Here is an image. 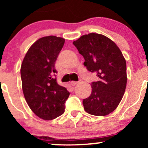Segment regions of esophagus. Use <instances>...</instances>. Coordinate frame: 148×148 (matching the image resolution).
<instances>
[{"label": "esophagus", "mask_w": 148, "mask_h": 148, "mask_svg": "<svg viewBox=\"0 0 148 148\" xmlns=\"http://www.w3.org/2000/svg\"><path fill=\"white\" fill-rule=\"evenodd\" d=\"M70 84L72 85V86H75L78 84V82H76V81H72V82L70 83Z\"/></svg>", "instance_id": "esophagus-1"}]
</instances>
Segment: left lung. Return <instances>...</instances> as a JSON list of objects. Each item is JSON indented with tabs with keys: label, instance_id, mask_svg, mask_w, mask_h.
<instances>
[{
	"label": "left lung",
	"instance_id": "1",
	"mask_svg": "<svg viewBox=\"0 0 148 148\" xmlns=\"http://www.w3.org/2000/svg\"><path fill=\"white\" fill-rule=\"evenodd\" d=\"M73 44L84 56L88 70L99 77L91 84L90 95L83 100L85 111L97 116L107 115L118 107L125 94L126 60L115 42L101 34L84 35Z\"/></svg>",
	"mask_w": 148,
	"mask_h": 148
}]
</instances>
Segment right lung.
Segmentation results:
<instances>
[{
	"label": "right lung",
	"instance_id": "add662e5",
	"mask_svg": "<svg viewBox=\"0 0 148 148\" xmlns=\"http://www.w3.org/2000/svg\"><path fill=\"white\" fill-rule=\"evenodd\" d=\"M64 39L53 35L40 38L25 54L21 67L22 89L32 111L45 120H53L64 112L69 92L58 84L55 63Z\"/></svg>",
	"mask_w": 148,
	"mask_h": 148
}]
</instances>
